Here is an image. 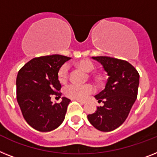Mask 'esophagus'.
Listing matches in <instances>:
<instances>
[{
  "instance_id": "34e87169",
  "label": "esophagus",
  "mask_w": 157,
  "mask_h": 157,
  "mask_svg": "<svg viewBox=\"0 0 157 157\" xmlns=\"http://www.w3.org/2000/svg\"><path fill=\"white\" fill-rule=\"evenodd\" d=\"M75 101H78L79 103L81 104V105H85V101H81V100H75Z\"/></svg>"
}]
</instances>
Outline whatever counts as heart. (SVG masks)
Listing matches in <instances>:
<instances>
[{
    "label": "heart",
    "mask_w": 157,
    "mask_h": 157,
    "mask_svg": "<svg viewBox=\"0 0 157 157\" xmlns=\"http://www.w3.org/2000/svg\"><path fill=\"white\" fill-rule=\"evenodd\" d=\"M76 67L81 68L87 72H92L94 69L95 65L91 60H82L75 64ZM69 68L67 64H62L57 71V79L60 83H65L68 80ZM99 77V76H97ZM95 90L94 87L90 84L85 85H75L72 84L66 86L64 89V93L66 97L76 100H85L89 94L93 93Z\"/></svg>",
    "instance_id": "b5f03b06"
}]
</instances>
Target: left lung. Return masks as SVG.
Masks as SVG:
<instances>
[{
	"label": "left lung",
	"mask_w": 157,
	"mask_h": 157,
	"mask_svg": "<svg viewBox=\"0 0 157 157\" xmlns=\"http://www.w3.org/2000/svg\"><path fill=\"white\" fill-rule=\"evenodd\" d=\"M107 72L108 79L104 90L95 96L103 106L88 115L90 124L102 132H111L122 124L128 117L137 97L140 75L126 60L109 56H93Z\"/></svg>",
	"instance_id": "8db88e82"
}]
</instances>
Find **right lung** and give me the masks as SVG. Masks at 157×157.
<instances>
[{
    "mask_svg": "<svg viewBox=\"0 0 157 157\" xmlns=\"http://www.w3.org/2000/svg\"><path fill=\"white\" fill-rule=\"evenodd\" d=\"M70 57L50 55L32 59L18 72L17 76V100L22 115L29 124L40 132H50L62 124L70 100L62 97L59 104H53V95L61 85L57 71Z\"/></svg>",
    "mask_w": 157,
    "mask_h": 157,
    "instance_id": "1",
    "label": "right lung"
}]
</instances>
